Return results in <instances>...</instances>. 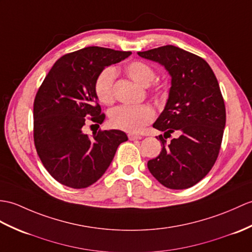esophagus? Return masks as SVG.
Returning a JSON list of instances; mask_svg holds the SVG:
<instances>
[{
	"mask_svg": "<svg viewBox=\"0 0 252 252\" xmlns=\"http://www.w3.org/2000/svg\"><path fill=\"white\" fill-rule=\"evenodd\" d=\"M127 137H128V139H130V140H137V139L142 138L139 135H135V134H133V133L127 134Z\"/></svg>",
	"mask_w": 252,
	"mask_h": 252,
	"instance_id": "34e87169",
	"label": "esophagus"
}]
</instances>
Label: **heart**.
Segmentation results:
<instances>
[{
    "label": "heart",
    "instance_id": "1",
    "mask_svg": "<svg viewBox=\"0 0 252 252\" xmlns=\"http://www.w3.org/2000/svg\"><path fill=\"white\" fill-rule=\"evenodd\" d=\"M126 72L135 83L144 87L149 86L156 77L155 69L143 61H132L126 66ZM116 69L106 67L97 75L94 83V92L103 104L109 105L114 102V83ZM155 118V113L147 105L128 106L124 105L115 108L110 114V125L119 130L128 133L142 131L145 126L150 124Z\"/></svg>",
    "mask_w": 252,
    "mask_h": 252
}]
</instances>
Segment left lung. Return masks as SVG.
I'll return each instance as SVG.
<instances>
[{
    "label": "left lung",
    "instance_id": "8db88e82",
    "mask_svg": "<svg viewBox=\"0 0 252 252\" xmlns=\"http://www.w3.org/2000/svg\"><path fill=\"white\" fill-rule=\"evenodd\" d=\"M137 55L159 63L171 76L165 107L154 127L164 132V136L178 133L167 145L159 135L163 147L159 156L148 161V169L166 188H190L208 174L220 150L225 106L218 80L205 60L176 46Z\"/></svg>",
    "mask_w": 252,
    "mask_h": 252
}]
</instances>
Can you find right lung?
Segmentation results:
<instances>
[{
    "label": "right lung",
    "instance_id": "obj_1",
    "mask_svg": "<svg viewBox=\"0 0 252 252\" xmlns=\"http://www.w3.org/2000/svg\"><path fill=\"white\" fill-rule=\"evenodd\" d=\"M131 54L87 47L61 57L45 77L34 101V144L45 168L60 184L74 189L94 184L127 140L120 130L89 137L83 126L88 117L99 125L105 119L94 92L97 75Z\"/></svg>",
    "mask_w": 252,
    "mask_h": 252
}]
</instances>
